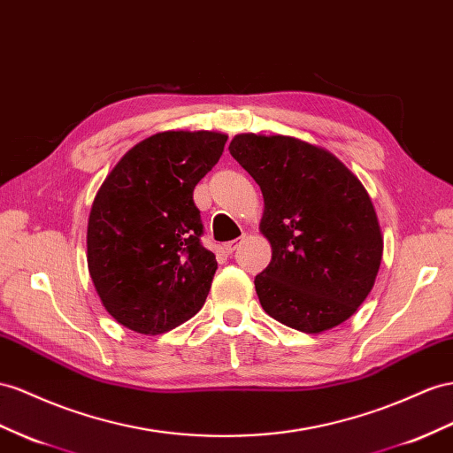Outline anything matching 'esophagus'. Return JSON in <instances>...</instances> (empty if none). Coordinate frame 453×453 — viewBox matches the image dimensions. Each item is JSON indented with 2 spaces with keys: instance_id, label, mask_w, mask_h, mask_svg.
<instances>
[{
  "instance_id": "esophagus-1",
  "label": "esophagus",
  "mask_w": 453,
  "mask_h": 453,
  "mask_svg": "<svg viewBox=\"0 0 453 453\" xmlns=\"http://www.w3.org/2000/svg\"><path fill=\"white\" fill-rule=\"evenodd\" d=\"M239 247V239H235V241H227V242H224V250L227 252V254H231L234 252L235 249Z\"/></svg>"
}]
</instances>
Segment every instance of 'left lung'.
Listing matches in <instances>:
<instances>
[{
    "instance_id": "obj_1",
    "label": "left lung",
    "mask_w": 453,
    "mask_h": 453,
    "mask_svg": "<svg viewBox=\"0 0 453 453\" xmlns=\"http://www.w3.org/2000/svg\"><path fill=\"white\" fill-rule=\"evenodd\" d=\"M229 153L264 195L260 231L272 262L254 287L265 314L310 334L352 318L382 258L362 181L327 149L291 135L239 134Z\"/></svg>"
}]
</instances>
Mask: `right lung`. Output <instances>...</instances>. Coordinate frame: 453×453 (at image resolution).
Returning a JSON list of instances; mask_svg holds the SVG:
<instances>
[{
	"instance_id": "add662e5",
	"label": "right lung",
	"mask_w": 453,
	"mask_h": 453,
	"mask_svg": "<svg viewBox=\"0 0 453 453\" xmlns=\"http://www.w3.org/2000/svg\"><path fill=\"white\" fill-rule=\"evenodd\" d=\"M226 142L208 130L155 134L127 150L99 188L88 219V270L126 329L160 334L203 308L218 262L201 245L193 189Z\"/></svg>"
}]
</instances>
